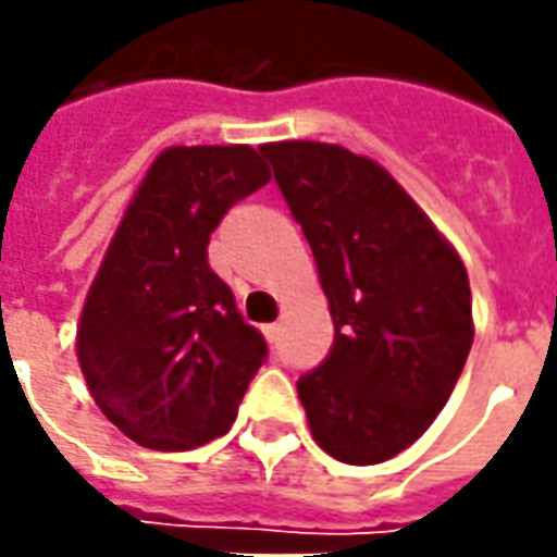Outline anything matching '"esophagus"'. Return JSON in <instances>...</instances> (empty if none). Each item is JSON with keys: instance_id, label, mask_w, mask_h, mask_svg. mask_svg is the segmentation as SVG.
<instances>
[{"instance_id": "esophagus-1", "label": "esophagus", "mask_w": 557, "mask_h": 557, "mask_svg": "<svg viewBox=\"0 0 557 557\" xmlns=\"http://www.w3.org/2000/svg\"><path fill=\"white\" fill-rule=\"evenodd\" d=\"M263 334H267V339H270V343H275V339H278V334H282V324L278 322L263 324Z\"/></svg>"}]
</instances>
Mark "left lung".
Returning a JSON list of instances; mask_svg holds the SVG:
<instances>
[{"label":"left lung","mask_w":557,"mask_h":557,"mask_svg":"<svg viewBox=\"0 0 557 557\" xmlns=\"http://www.w3.org/2000/svg\"><path fill=\"white\" fill-rule=\"evenodd\" d=\"M312 248L334 346L297 380L312 438L334 460L374 466L417 442L472 349L460 253L386 168L337 144H263Z\"/></svg>","instance_id":"left-lung-1"}]
</instances>
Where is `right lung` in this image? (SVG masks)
I'll return each instance as SVG.
<instances>
[{
	"instance_id": "obj_1",
	"label": "right lung",
	"mask_w": 557,
	"mask_h": 557,
	"mask_svg": "<svg viewBox=\"0 0 557 557\" xmlns=\"http://www.w3.org/2000/svg\"><path fill=\"white\" fill-rule=\"evenodd\" d=\"M267 181L245 144L168 147L128 201L82 306L76 356L97 408L131 442L189 450L233 426L267 339L208 267V242Z\"/></svg>"
}]
</instances>
